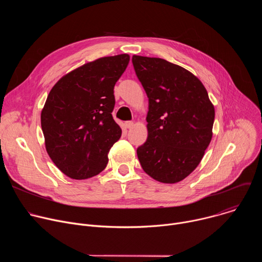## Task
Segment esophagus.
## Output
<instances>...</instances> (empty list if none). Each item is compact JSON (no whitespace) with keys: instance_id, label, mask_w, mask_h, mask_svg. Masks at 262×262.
I'll return each mask as SVG.
<instances>
[{"instance_id":"esophagus-1","label":"esophagus","mask_w":262,"mask_h":262,"mask_svg":"<svg viewBox=\"0 0 262 262\" xmlns=\"http://www.w3.org/2000/svg\"><path fill=\"white\" fill-rule=\"evenodd\" d=\"M134 125H135V124H134L133 121H126V122H125V127H126V128H132Z\"/></svg>"}]
</instances>
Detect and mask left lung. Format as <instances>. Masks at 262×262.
I'll use <instances>...</instances> for the list:
<instances>
[{"instance_id":"8db88e82","label":"left lung","mask_w":262,"mask_h":262,"mask_svg":"<svg viewBox=\"0 0 262 262\" xmlns=\"http://www.w3.org/2000/svg\"><path fill=\"white\" fill-rule=\"evenodd\" d=\"M148 97L146 142L137 149L143 170L175 183L201 162L212 137L214 107L203 84L183 67L161 58L133 56Z\"/></svg>"}]
</instances>
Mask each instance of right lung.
I'll list each match as a JSON object with an SVG mask.
<instances>
[{"mask_svg": "<svg viewBox=\"0 0 262 262\" xmlns=\"http://www.w3.org/2000/svg\"><path fill=\"white\" fill-rule=\"evenodd\" d=\"M129 62L126 54L104 57L67 73L52 88L41 112L47 151L68 177L86 179L107 164L121 137L112 112L114 86Z\"/></svg>", "mask_w": 262, "mask_h": 262, "instance_id": "add662e5", "label": "right lung"}]
</instances>
